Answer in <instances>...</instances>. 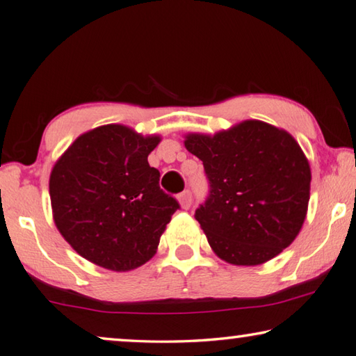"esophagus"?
<instances>
[{
	"label": "esophagus",
	"instance_id": "esophagus-1",
	"mask_svg": "<svg viewBox=\"0 0 356 356\" xmlns=\"http://www.w3.org/2000/svg\"><path fill=\"white\" fill-rule=\"evenodd\" d=\"M177 200L180 202V206H182V209H190L191 206V201H193V195L190 190H185L180 193V195L177 196Z\"/></svg>",
	"mask_w": 356,
	"mask_h": 356
}]
</instances>
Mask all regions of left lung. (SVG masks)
I'll return each mask as SVG.
<instances>
[{"instance_id":"left-lung-1","label":"left lung","mask_w":356,"mask_h":356,"mask_svg":"<svg viewBox=\"0 0 356 356\" xmlns=\"http://www.w3.org/2000/svg\"><path fill=\"white\" fill-rule=\"evenodd\" d=\"M185 147L206 171L209 195L195 218L216 256L259 265L293 242L308 210L311 170L287 131L245 120L213 136L188 135Z\"/></svg>"}]
</instances>
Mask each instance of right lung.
I'll use <instances>...</instances> for the list:
<instances>
[{
    "mask_svg": "<svg viewBox=\"0 0 356 356\" xmlns=\"http://www.w3.org/2000/svg\"><path fill=\"white\" fill-rule=\"evenodd\" d=\"M159 143V136L110 124L78 136L56 161L53 218L78 254L114 272L134 270L155 254L180 209L147 161Z\"/></svg>",
    "mask_w": 356,
    "mask_h": 356,
    "instance_id": "right-lung-1",
    "label": "right lung"
}]
</instances>
